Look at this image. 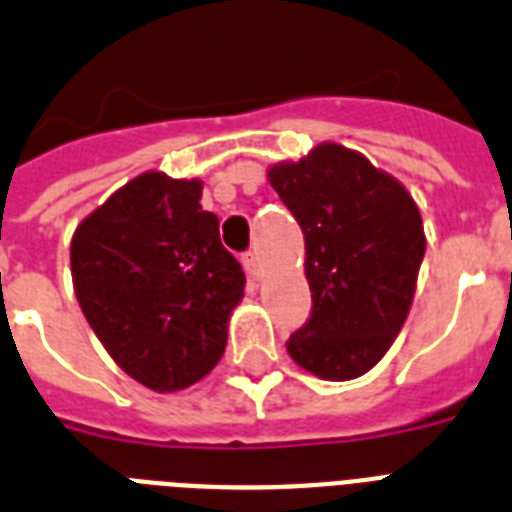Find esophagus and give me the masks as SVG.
Here are the masks:
<instances>
[{"instance_id":"esophagus-1","label":"esophagus","mask_w":512,"mask_h":512,"mask_svg":"<svg viewBox=\"0 0 512 512\" xmlns=\"http://www.w3.org/2000/svg\"><path fill=\"white\" fill-rule=\"evenodd\" d=\"M242 265L249 273V278H260V257H257V252H244Z\"/></svg>"}]
</instances>
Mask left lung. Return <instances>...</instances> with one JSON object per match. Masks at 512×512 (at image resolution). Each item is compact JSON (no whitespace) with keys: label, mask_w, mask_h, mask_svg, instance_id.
I'll use <instances>...</instances> for the list:
<instances>
[{"label":"left lung","mask_w":512,"mask_h":512,"mask_svg":"<svg viewBox=\"0 0 512 512\" xmlns=\"http://www.w3.org/2000/svg\"><path fill=\"white\" fill-rule=\"evenodd\" d=\"M268 176L305 234L313 294L286 350L328 381L363 376L392 347L413 302L426 252L421 213L405 186L339 144Z\"/></svg>","instance_id":"1"}]
</instances>
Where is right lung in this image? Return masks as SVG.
<instances>
[{
	"mask_svg": "<svg viewBox=\"0 0 512 512\" xmlns=\"http://www.w3.org/2000/svg\"><path fill=\"white\" fill-rule=\"evenodd\" d=\"M199 194V181L144 173L83 220L70 244L86 321L112 360L155 392L213 371L247 284Z\"/></svg>",
	"mask_w": 512,
	"mask_h": 512,
	"instance_id": "right-lung-1",
	"label": "right lung"
}]
</instances>
